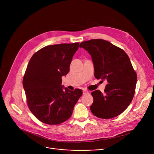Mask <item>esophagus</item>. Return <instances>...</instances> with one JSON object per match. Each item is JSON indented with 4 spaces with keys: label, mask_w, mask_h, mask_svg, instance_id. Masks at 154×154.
Here are the masks:
<instances>
[{
    "label": "esophagus",
    "mask_w": 154,
    "mask_h": 154,
    "mask_svg": "<svg viewBox=\"0 0 154 154\" xmlns=\"http://www.w3.org/2000/svg\"><path fill=\"white\" fill-rule=\"evenodd\" d=\"M89 93H90V92L88 91H87V90H83V94H89Z\"/></svg>",
    "instance_id": "obj_1"
}]
</instances>
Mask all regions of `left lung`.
<instances>
[{"label": "left lung", "mask_w": 154, "mask_h": 154, "mask_svg": "<svg viewBox=\"0 0 154 154\" xmlns=\"http://www.w3.org/2000/svg\"><path fill=\"white\" fill-rule=\"evenodd\" d=\"M79 46L91 55L95 77L107 81L103 94L99 90L91 93L92 113L102 119L119 115L132 100L137 80L128 56L122 49L102 39L83 41Z\"/></svg>", "instance_id": "1"}]
</instances>
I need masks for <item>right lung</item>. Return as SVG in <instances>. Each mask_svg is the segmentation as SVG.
<instances>
[{
	"label": "right lung",
	"mask_w": 154,
	"mask_h": 154,
	"mask_svg": "<svg viewBox=\"0 0 154 154\" xmlns=\"http://www.w3.org/2000/svg\"><path fill=\"white\" fill-rule=\"evenodd\" d=\"M79 42L43 48L30 58L23 78L28 107L41 122L57 125L67 121L82 95L80 89H63L61 77L68 74Z\"/></svg>",
	"instance_id": "obj_1"
}]
</instances>
